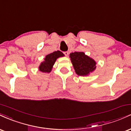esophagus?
Returning a JSON list of instances; mask_svg holds the SVG:
<instances>
[{
  "mask_svg": "<svg viewBox=\"0 0 131 131\" xmlns=\"http://www.w3.org/2000/svg\"><path fill=\"white\" fill-rule=\"evenodd\" d=\"M63 53H64V55H65V56H68V52H67V51H66V52H63Z\"/></svg>",
  "mask_w": 131,
  "mask_h": 131,
  "instance_id": "esophagus-1",
  "label": "esophagus"
}]
</instances>
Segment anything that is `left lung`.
Returning a JSON list of instances; mask_svg holds the SVG:
<instances>
[{
    "label": "left lung",
    "mask_w": 131,
    "mask_h": 131,
    "mask_svg": "<svg viewBox=\"0 0 131 131\" xmlns=\"http://www.w3.org/2000/svg\"><path fill=\"white\" fill-rule=\"evenodd\" d=\"M70 55L75 72L79 76H86L95 69V61L84 52H75Z\"/></svg>",
    "instance_id": "8db88e82"
}]
</instances>
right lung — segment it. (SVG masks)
Instances as JSON below:
<instances>
[{"label": "right lung", "instance_id": "add662e5", "mask_svg": "<svg viewBox=\"0 0 131 131\" xmlns=\"http://www.w3.org/2000/svg\"><path fill=\"white\" fill-rule=\"evenodd\" d=\"M63 56L64 54L59 50L55 51L53 53L49 54L46 57L43 62L40 64L39 70L43 73H49L52 70V66L55 63L57 58Z\"/></svg>", "mask_w": 131, "mask_h": 131}]
</instances>
